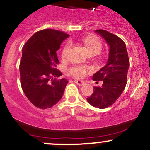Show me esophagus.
Returning a JSON list of instances; mask_svg holds the SVG:
<instances>
[{"instance_id": "1", "label": "esophagus", "mask_w": 150, "mask_h": 150, "mask_svg": "<svg viewBox=\"0 0 150 150\" xmlns=\"http://www.w3.org/2000/svg\"><path fill=\"white\" fill-rule=\"evenodd\" d=\"M74 81L76 83V84L79 86H82L84 84V82L83 81H81V80H78V79H74Z\"/></svg>"}]
</instances>
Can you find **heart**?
I'll list each match as a JSON object with an SVG mask.
<instances>
[{"mask_svg": "<svg viewBox=\"0 0 150 150\" xmlns=\"http://www.w3.org/2000/svg\"><path fill=\"white\" fill-rule=\"evenodd\" d=\"M82 41L87 47L89 52L90 54H97L100 52L102 50V43L98 38L95 35H87L82 38ZM72 47V41L69 40L65 44L62 50V57L64 59L67 58L69 51ZM91 70L90 68L84 65H75L69 69V74L73 76L76 78H83L87 72Z\"/></svg>", "mask_w": 150, "mask_h": 150, "instance_id": "1", "label": "heart"}]
</instances>
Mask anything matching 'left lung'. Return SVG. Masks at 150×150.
Wrapping results in <instances>:
<instances>
[{
    "instance_id": "1",
    "label": "left lung",
    "mask_w": 150,
    "mask_h": 150,
    "mask_svg": "<svg viewBox=\"0 0 150 150\" xmlns=\"http://www.w3.org/2000/svg\"><path fill=\"white\" fill-rule=\"evenodd\" d=\"M109 45V55L106 66L93 76L96 83L103 81L100 87H93V93L87 100L99 109L112 106L120 96L127 84L130 66L125 42L120 37L104 30H96Z\"/></svg>"
}]
</instances>
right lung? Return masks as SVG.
I'll return each instance as SVG.
<instances>
[{
    "label": "right lung",
    "instance_id": "add662e5",
    "mask_svg": "<svg viewBox=\"0 0 150 150\" xmlns=\"http://www.w3.org/2000/svg\"><path fill=\"white\" fill-rule=\"evenodd\" d=\"M69 34L53 29L35 33L23 47L20 63V83L32 104L41 109L51 108L61 99L68 81L58 79L62 73L56 52Z\"/></svg>",
    "mask_w": 150,
    "mask_h": 150
}]
</instances>
